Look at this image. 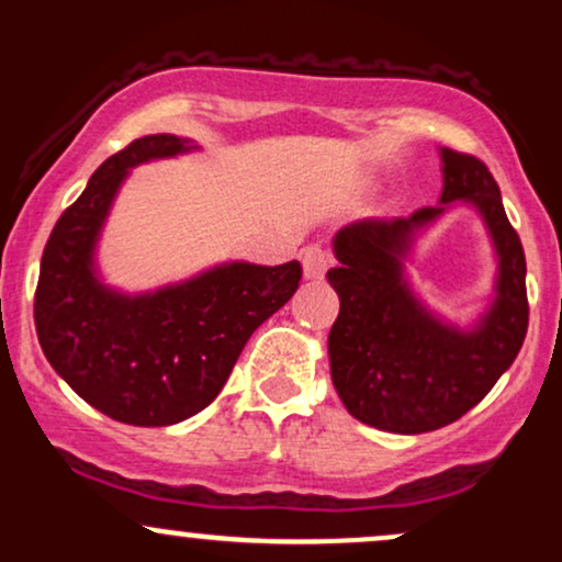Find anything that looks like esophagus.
Listing matches in <instances>:
<instances>
[{"label":"esophagus","mask_w":562,"mask_h":562,"mask_svg":"<svg viewBox=\"0 0 562 562\" xmlns=\"http://www.w3.org/2000/svg\"><path fill=\"white\" fill-rule=\"evenodd\" d=\"M330 250L325 245H308L301 250V263H303V277L306 280H319L322 274L330 267Z\"/></svg>","instance_id":"obj_1"}]
</instances>
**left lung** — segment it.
Segmentation results:
<instances>
[{"mask_svg": "<svg viewBox=\"0 0 562 562\" xmlns=\"http://www.w3.org/2000/svg\"><path fill=\"white\" fill-rule=\"evenodd\" d=\"M438 205L412 216L359 218L333 240L327 280L340 299L327 351L340 402L389 434H428L460 420L518 357L528 330L526 256L486 164L441 147ZM454 199L480 211L497 250L495 301L470 331L438 321L411 293L403 259L414 235Z\"/></svg>", "mask_w": 562, "mask_h": 562, "instance_id": "left-lung-1", "label": "left lung"}]
</instances>
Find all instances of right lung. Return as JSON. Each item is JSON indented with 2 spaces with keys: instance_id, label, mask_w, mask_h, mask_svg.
<instances>
[{
  "instance_id": "1",
  "label": "right lung",
  "mask_w": 562,
  "mask_h": 562,
  "mask_svg": "<svg viewBox=\"0 0 562 562\" xmlns=\"http://www.w3.org/2000/svg\"><path fill=\"white\" fill-rule=\"evenodd\" d=\"M187 150V139L150 134L108 158L57 218L34 295L38 344L57 375L102 415L142 428L182 423L214 402L250 335L303 274L299 261H229L156 293L102 285L94 248L128 169Z\"/></svg>"
}]
</instances>
